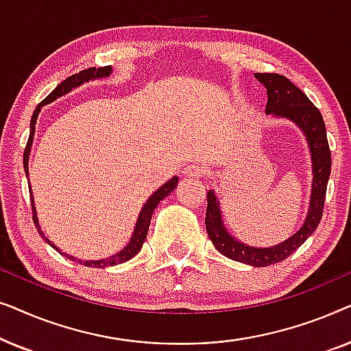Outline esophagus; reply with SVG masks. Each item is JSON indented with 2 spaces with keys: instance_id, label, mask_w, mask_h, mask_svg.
<instances>
[{
  "instance_id": "34e87169",
  "label": "esophagus",
  "mask_w": 351,
  "mask_h": 351,
  "mask_svg": "<svg viewBox=\"0 0 351 351\" xmlns=\"http://www.w3.org/2000/svg\"><path fill=\"white\" fill-rule=\"evenodd\" d=\"M203 174L204 169L199 165H189L184 169V176L189 177V179H199V177H203Z\"/></svg>"
}]
</instances>
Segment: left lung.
Wrapping results in <instances>:
<instances>
[{"label": "left lung", "mask_w": 351, "mask_h": 351, "mask_svg": "<svg viewBox=\"0 0 351 351\" xmlns=\"http://www.w3.org/2000/svg\"><path fill=\"white\" fill-rule=\"evenodd\" d=\"M256 78L267 89V114L278 118H287L302 129L305 134L311 155V196L310 208L305 222L297 233L271 247L247 246L228 233L225 228L222 213H220L219 198L214 190L208 191V209H206V230L214 247L225 257L238 261L252 267H267L285 261L295 252L306 238L315 233L324 209L326 189L330 176V150L326 136V126L319 110L311 104V100L291 83L286 76L278 73H256Z\"/></svg>", "instance_id": "left-lung-1"}]
</instances>
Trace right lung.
<instances>
[{
	"label": "right lung",
	"mask_w": 351,
	"mask_h": 351,
	"mask_svg": "<svg viewBox=\"0 0 351 351\" xmlns=\"http://www.w3.org/2000/svg\"><path fill=\"white\" fill-rule=\"evenodd\" d=\"M112 73V66H100V69H95V66H90V69H86L83 71H80V73H75L69 76V78L62 81V83L57 86V88L52 90V93L47 95V97L43 100V102L38 105L35 112H33V117H32V121H30V137H28V142H27V147H25V152H23V171H25V174L28 177V156H30V150H32V143H33V136H35V124H36V119H38V113H40V110L43 105H47L51 102H54L56 99L62 97V95L69 94L71 89L78 88V86L88 83V81H93V80H99V78H107ZM177 182H179V177H172L171 180H167L165 185L160 186L155 193H153L150 198L147 199V203L143 204V208L141 210V214H138V219L136 222V227H134V233L131 239H129V243L126 246L123 247V251H119L114 254V256L108 257V258H102V261H78V258L69 256V254L62 252L59 247L56 246L54 243L49 241V239L46 238V234L43 233V230L40 227V222H38V215H36V209H35V201H33V195H32V189H30V199H32V210H33V222H35V227L38 230V233L41 234V238L45 239V241L49 244L51 247H54L56 251H59L62 256L71 258V261H78V263L84 267H97V268H105V267H112V265H118V263H123L129 261V258H132L136 254H138L141 251L142 246H143V241H145L147 238V233H148V227H150V222H152V215L155 213L156 206L160 204L161 199H165L167 195L171 193L172 190L177 186Z\"/></svg>",
	"instance_id": "obj_1"
}]
</instances>
